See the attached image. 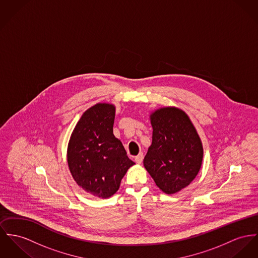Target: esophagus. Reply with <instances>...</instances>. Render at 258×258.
Here are the masks:
<instances>
[{
	"mask_svg": "<svg viewBox=\"0 0 258 258\" xmlns=\"http://www.w3.org/2000/svg\"><path fill=\"white\" fill-rule=\"evenodd\" d=\"M135 160H136V162H137L138 164H140V163L142 162V160H143V154H142V153H139L138 156H136Z\"/></svg>",
	"mask_w": 258,
	"mask_h": 258,
	"instance_id": "1",
	"label": "esophagus"
}]
</instances>
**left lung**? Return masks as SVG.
<instances>
[{
	"label": "left lung",
	"mask_w": 258,
	"mask_h": 258,
	"mask_svg": "<svg viewBox=\"0 0 258 258\" xmlns=\"http://www.w3.org/2000/svg\"><path fill=\"white\" fill-rule=\"evenodd\" d=\"M152 143L143 165L159 188L177 194L198 176L203 159L199 134L188 116L176 107H164L150 115Z\"/></svg>",
	"instance_id": "obj_1"
}]
</instances>
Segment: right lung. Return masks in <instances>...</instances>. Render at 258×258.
<instances>
[{
	"label": "right lung",
	"mask_w": 258,
	"mask_h": 258,
	"mask_svg": "<svg viewBox=\"0 0 258 258\" xmlns=\"http://www.w3.org/2000/svg\"><path fill=\"white\" fill-rule=\"evenodd\" d=\"M115 112V106L108 103H98L86 110L68 145L73 178L86 192L101 199L115 195L121 178L135 165L113 134Z\"/></svg>",
	"instance_id": "obj_1"
}]
</instances>
